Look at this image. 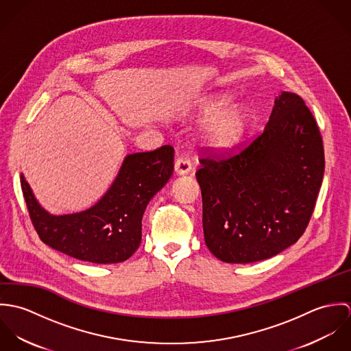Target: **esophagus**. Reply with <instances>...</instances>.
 I'll use <instances>...</instances> for the list:
<instances>
[{
    "label": "esophagus",
    "mask_w": 351,
    "mask_h": 351,
    "mask_svg": "<svg viewBox=\"0 0 351 351\" xmlns=\"http://www.w3.org/2000/svg\"><path fill=\"white\" fill-rule=\"evenodd\" d=\"M192 170V163L188 158H178L174 163V171L177 176H185L191 173Z\"/></svg>",
    "instance_id": "34e87169"
}]
</instances>
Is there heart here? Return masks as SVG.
Masks as SVG:
<instances>
[{
    "mask_svg": "<svg viewBox=\"0 0 351 351\" xmlns=\"http://www.w3.org/2000/svg\"><path fill=\"white\" fill-rule=\"evenodd\" d=\"M230 101L226 95H213L196 106V116L205 119L199 130L201 142L210 149H228L246 132L250 119L247 108Z\"/></svg>",
    "mask_w": 351,
    "mask_h": 351,
    "instance_id": "heart-1",
    "label": "heart"
}]
</instances>
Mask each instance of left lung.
<instances>
[{
	"label": "left lung",
	"instance_id": "left-lung-1",
	"mask_svg": "<svg viewBox=\"0 0 351 351\" xmlns=\"http://www.w3.org/2000/svg\"><path fill=\"white\" fill-rule=\"evenodd\" d=\"M200 163L204 239L217 259L258 262L299 241L324 174L320 131L300 96L281 92L246 149Z\"/></svg>",
	"mask_w": 351,
	"mask_h": 351
}]
</instances>
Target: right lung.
Returning a JSON list of instances; mask_svg holds the SVG:
<instances>
[{
  "instance_id": "add662e5",
  "label": "right lung",
  "mask_w": 351,
  "mask_h": 351,
  "mask_svg": "<svg viewBox=\"0 0 351 351\" xmlns=\"http://www.w3.org/2000/svg\"><path fill=\"white\" fill-rule=\"evenodd\" d=\"M173 160L171 146L128 154L100 200L67 215L47 212L21 174L23 195L39 238L51 249L80 261L108 265L128 259L141 245L147 204L173 174Z\"/></svg>"
}]
</instances>
